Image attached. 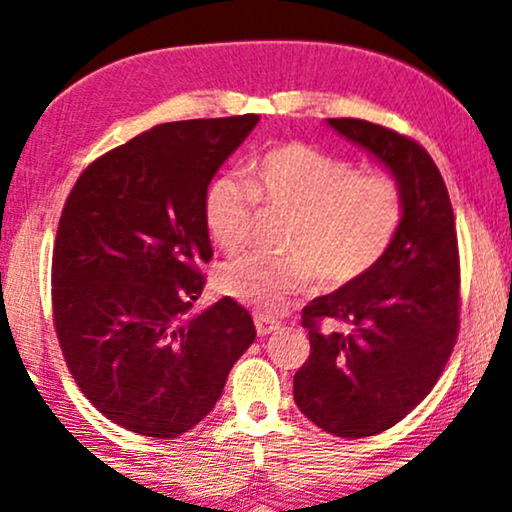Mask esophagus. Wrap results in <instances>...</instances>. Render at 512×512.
I'll use <instances>...</instances> for the list:
<instances>
[{"mask_svg":"<svg viewBox=\"0 0 512 512\" xmlns=\"http://www.w3.org/2000/svg\"><path fill=\"white\" fill-rule=\"evenodd\" d=\"M255 328H257V335H271V333H276V331H281V323L278 321H274V319H269V316H262V314H257L255 316Z\"/></svg>","mask_w":512,"mask_h":512,"instance_id":"34e87169","label":"esophagus"}]
</instances>
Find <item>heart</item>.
<instances>
[{
    "instance_id": "1",
    "label": "heart",
    "mask_w": 512,
    "mask_h": 512,
    "mask_svg": "<svg viewBox=\"0 0 512 512\" xmlns=\"http://www.w3.org/2000/svg\"><path fill=\"white\" fill-rule=\"evenodd\" d=\"M260 203L293 215L288 255H248L219 271V288L264 314L309 293L340 290L385 257L404 219V193L387 172H361L352 160L290 141L269 148L250 181L219 177L205 193V224L224 252L252 241Z\"/></svg>"
}]
</instances>
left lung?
<instances>
[{"instance_id":"1","label":"left lung","mask_w":512,"mask_h":512,"mask_svg":"<svg viewBox=\"0 0 512 512\" xmlns=\"http://www.w3.org/2000/svg\"><path fill=\"white\" fill-rule=\"evenodd\" d=\"M335 132L378 158L404 193L390 250L352 286L302 309L309 359L295 373V404L335 437L390 430L428 397L458 335L461 264L449 191L418 141L357 118Z\"/></svg>"}]
</instances>
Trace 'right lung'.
<instances>
[{
    "label": "right lung",
    "mask_w": 512,
    "mask_h": 512,
    "mask_svg": "<svg viewBox=\"0 0 512 512\" xmlns=\"http://www.w3.org/2000/svg\"><path fill=\"white\" fill-rule=\"evenodd\" d=\"M260 115L165 122L103 153L63 205L51 304L84 397L120 428L184 435L255 340L231 297L196 312L212 260L205 193Z\"/></svg>",
    "instance_id": "1"
}]
</instances>
